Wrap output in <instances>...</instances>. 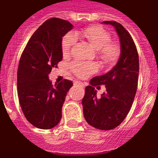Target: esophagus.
Here are the masks:
<instances>
[{"label":"esophagus","instance_id":"1","mask_svg":"<svg viewBox=\"0 0 158 158\" xmlns=\"http://www.w3.org/2000/svg\"><path fill=\"white\" fill-rule=\"evenodd\" d=\"M74 85H75V87H84L83 83H81V82H79V81H75V82H74Z\"/></svg>","mask_w":158,"mask_h":158}]
</instances>
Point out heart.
Returning <instances> with one entry per match:
<instances>
[{"label": "heart", "mask_w": 158, "mask_h": 158, "mask_svg": "<svg viewBox=\"0 0 158 158\" xmlns=\"http://www.w3.org/2000/svg\"><path fill=\"white\" fill-rule=\"evenodd\" d=\"M83 37L89 44L98 50L99 58L105 64H111L117 60L118 48L114 44L110 43V35L107 31L99 26H88L80 31H76L75 35L71 32L66 34L63 37L61 48L64 56H68L76 43V37ZM71 69L79 78H86L97 70L95 63L74 62L71 64Z\"/></svg>", "instance_id": "obj_1"}]
</instances>
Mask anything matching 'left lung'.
Wrapping results in <instances>:
<instances>
[{
  "mask_svg": "<svg viewBox=\"0 0 158 158\" xmlns=\"http://www.w3.org/2000/svg\"><path fill=\"white\" fill-rule=\"evenodd\" d=\"M102 24L114 26L120 41L118 63L107 73L90 79L82 100L83 116L96 129L109 130L123 123L132 106L138 87L139 59L132 37L123 25L115 21ZM105 85L107 91L98 98L94 86Z\"/></svg>",
  "mask_w": 158,
  "mask_h": 158,
  "instance_id": "left-lung-1",
  "label": "left lung"
}]
</instances>
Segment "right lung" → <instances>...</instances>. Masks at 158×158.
Instances as JSON below:
<instances>
[{
  "instance_id": "1",
  "label": "right lung",
  "mask_w": 158,
  "mask_h": 158,
  "mask_svg": "<svg viewBox=\"0 0 158 158\" xmlns=\"http://www.w3.org/2000/svg\"><path fill=\"white\" fill-rule=\"evenodd\" d=\"M74 26L67 20L51 18L31 35L20 57L17 91L22 111L34 127L48 130L58 125L62 106L72 82L52 84L48 75L63 59V37Z\"/></svg>"
}]
</instances>
